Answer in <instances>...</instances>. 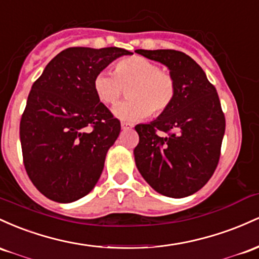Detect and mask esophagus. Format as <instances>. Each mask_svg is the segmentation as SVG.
Returning a JSON list of instances; mask_svg holds the SVG:
<instances>
[{"label": "esophagus", "instance_id": "1", "mask_svg": "<svg viewBox=\"0 0 259 259\" xmlns=\"http://www.w3.org/2000/svg\"><path fill=\"white\" fill-rule=\"evenodd\" d=\"M132 124L128 123V122H121V128L122 130H131L132 128Z\"/></svg>", "mask_w": 259, "mask_h": 259}]
</instances>
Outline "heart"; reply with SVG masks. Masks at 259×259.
<instances>
[{
  "mask_svg": "<svg viewBox=\"0 0 259 259\" xmlns=\"http://www.w3.org/2000/svg\"><path fill=\"white\" fill-rule=\"evenodd\" d=\"M127 90V100L114 107L116 117L138 121L148 114L159 116L171 106L176 94L175 79L159 65L142 56H131L115 65V74L101 71L94 77L93 89L105 105H114Z\"/></svg>",
  "mask_w": 259,
  "mask_h": 259,
  "instance_id": "heart-1",
  "label": "heart"
}]
</instances>
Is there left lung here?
Returning <instances> with one entry per match:
<instances>
[{"label": "left lung", "mask_w": 259, "mask_h": 259, "mask_svg": "<svg viewBox=\"0 0 259 259\" xmlns=\"http://www.w3.org/2000/svg\"><path fill=\"white\" fill-rule=\"evenodd\" d=\"M167 67L176 84L172 104L149 123L135 127L138 171L158 193L184 198L199 191L215 171L225 133L217 89L193 59L176 50H136ZM156 130L168 132L159 138Z\"/></svg>", "instance_id": "left-lung-1"}]
</instances>
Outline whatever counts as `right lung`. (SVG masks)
<instances>
[{"mask_svg": "<svg viewBox=\"0 0 259 259\" xmlns=\"http://www.w3.org/2000/svg\"><path fill=\"white\" fill-rule=\"evenodd\" d=\"M124 55L133 54L120 48H68L31 87L20 144L29 179L49 199L74 202L100 179L121 124L97 98L93 80Z\"/></svg>", "mask_w": 259, "mask_h": 259, "instance_id": "obj_1", "label": "right lung"}]
</instances>
